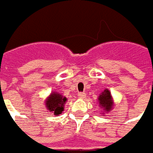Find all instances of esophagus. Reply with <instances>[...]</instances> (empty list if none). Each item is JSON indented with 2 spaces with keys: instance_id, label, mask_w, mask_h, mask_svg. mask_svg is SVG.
Instances as JSON below:
<instances>
[{
  "instance_id": "1",
  "label": "esophagus",
  "mask_w": 153,
  "mask_h": 153,
  "mask_svg": "<svg viewBox=\"0 0 153 153\" xmlns=\"http://www.w3.org/2000/svg\"><path fill=\"white\" fill-rule=\"evenodd\" d=\"M85 96H86V94L85 93V92H78V97H79V98H82V99H84Z\"/></svg>"
}]
</instances>
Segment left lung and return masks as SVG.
<instances>
[{
    "label": "left lung",
    "mask_w": 153,
    "mask_h": 153,
    "mask_svg": "<svg viewBox=\"0 0 153 153\" xmlns=\"http://www.w3.org/2000/svg\"><path fill=\"white\" fill-rule=\"evenodd\" d=\"M99 103L101 108H103V110H105V112H109L112 110L113 108V99L111 96V93L109 91V90L105 89L104 91H102L99 97Z\"/></svg>",
    "instance_id": "obj_1"
}]
</instances>
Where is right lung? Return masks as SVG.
Here are the masks:
<instances>
[{"instance_id":"right-lung-1","label":"right lung","mask_w":153,"mask_h":153,"mask_svg":"<svg viewBox=\"0 0 153 153\" xmlns=\"http://www.w3.org/2000/svg\"><path fill=\"white\" fill-rule=\"evenodd\" d=\"M66 101V97H63L58 92H52L46 100V106L49 112H52L55 116H58L64 110V104Z\"/></svg>"}]
</instances>
